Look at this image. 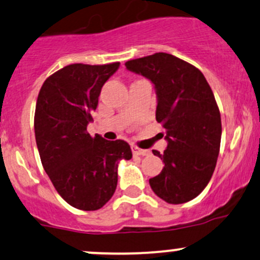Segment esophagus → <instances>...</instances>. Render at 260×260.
Instances as JSON below:
<instances>
[{
    "label": "esophagus",
    "instance_id": "esophagus-1",
    "mask_svg": "<svg viewBox=\"0 0 260 260\" xmlns=\"http://www.w3.org/2000/svg\"><path fill=\"white\" fill-rule=\"evenodd\" d=\"M132 153L135 154V155H148V154H149L150 152L149 150H147V149H142V148H139V147H137V145H132Z\"/></svg>",
    "mask_w": 260,
    "mask_h": 260
}]
</instances>
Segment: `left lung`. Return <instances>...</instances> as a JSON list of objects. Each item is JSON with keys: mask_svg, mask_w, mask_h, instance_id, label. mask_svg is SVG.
Returning a JSON list of instances; mask_svg holds the SVG:
<instances>
[{"mask_svg": "<svg viewBox=\"0 0 260 260\" xmlns=\"http://www.w3.org/2000/svg\"><path fill=\"white\" fill-rule=\"evenodd\" d=\"M125 68L154 84L155 118L167 131V149L153 150L164 168L150 187L168 204H185L207 186L217 162L222 124L212 90L198 68L172 54L133 59Z\"/></svg>", "mask_w": 260, "mask_h": 260, "instance_id": "left-lung-1", "label": "left lung"}]
</instances>
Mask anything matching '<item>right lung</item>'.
<instances>
[{
    "mask_svg": "<svg viewBox=\"0 0 260 260\" xmlns=\"http://www.w3.org/2000/svg\"><path fill=\"white\" fill-rule=\"evenodd\" d=\"M119 62L70 64L42 85L34 113L39 156L54 187L70 206L101 209L117 186V165L132 158L127 142L87 132L101 88Z\"/></svg>",
    "mask_w": 260,
    "mask_h": 260,
    "instance_id": "1",
    "label": "right lung"
}]
</instances>
